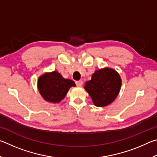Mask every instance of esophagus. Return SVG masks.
Instances as JSON below:
<instances>
[{
  "instance_id": "34e87169",
  "label": "esophagus",
  "mask_w": 157,
  "mask_h": 157,
  "mask_svg": "<svg viewBox=\"0 0 157 157\" xmlns=\"http://www.w3.org/2000/svg\"><path fill=\"white\" fill-rule=\"evenodd\" d=\"M75 83L78 86H82V85L83 84V82H82V80H79V81H76Z\"/></svg>"
}]
</instances>
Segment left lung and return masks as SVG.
Listing matches in <instances>:
<instances>
[{"label": "left lung", "instance_id": "left-lung-1", "mask_svg": "<svg viewBox=\"0 0 157 157\" xmlns=\"http://www.w3.org/2000/svg\"><path fill=\"white\" fill-rule=\"evenodd\" d=\"M122 79L119 73L109 67L96 70L91 79L86 82L84 89L91 96L95 106L103 107L112 103L119 94Z\"/></svg>", "mask_w": 157, "mask_h": 157}]
</instances>
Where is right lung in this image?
Returning <instances> with one entry per match:
<instances>
[{"mask_svg":"<svg viewBox=\"0 0 157 157\" xmlns=\"http://www.w3.org/2000/svg\"><path fill=\"white\" fill-rule=\"evenodd\" d=\"M72 86H75V82L63 78L57 71L44 73L37 80V88L42 98L54 104L60 102Z\"/></svg>","mask_w":157,"mask_h":157,"instance_id":"right-lung-1","label":"right lung"}]
</instances>
